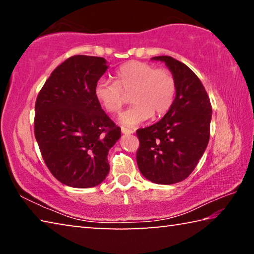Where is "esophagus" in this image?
I'll list each match as a JSON object with an SVG mask.
<instances>
[{
  "label": "esophagus",
  "mask_w": 254,
  "mask_h": 254,
  "mask_svg": "<svg viewBox=\"0 0 254 254\" xmlns=\"http://www.w3.org/2000/svg\"><path fill=\"white\" fill-rule=\"evenodd\" d=\"M121 131L123 134H133V133H134V131L130 130V128H126V127H122Z\"/></svg>",
  "instance_id": "esophagus-1"
}]
</instances>
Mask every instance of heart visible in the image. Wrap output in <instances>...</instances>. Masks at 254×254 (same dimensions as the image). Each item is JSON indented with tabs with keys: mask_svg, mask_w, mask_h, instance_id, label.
<instances>
[{
	"mask_svg": "<svg viewBox=\"0 0 254 254\" xmlns=\"http://www.w3.org/2000/svg\"><path fill=\"white\" fill-rule=\"evenodd\" d=\"M131 93L133 103L120 114L119 123L126 127H135L154 117H160L173 105L176 95V81L167 69L142 62L124 64L117 71V81L100 78L94 86V96L109 113L121 110L126 94Z\"/></svg>",
	"mask_w": 254,
	"mask_h": 254,
	"instance_id": "obj_1",
	"label": "heart"
}]
</instances>
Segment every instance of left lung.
Masks as SVG:
<instances>
[{"label":"left lung","mask_w":254,"mask_h":254,"mask_svg":"<svg viewBox=\"0 0 254 254\" xmlns=\"http://www.w3.org/2000/svg\"><path fill=\"white\" fill-rule=\"evenodd\" d=\"M152 60L165 63L176 81L173 105L160 121L139 128L136 162L150 182L171 185L186 179L205 152L209 140L212 105L198 77L169 56Z\"/></svg>","instance_id":"8db88e82"}]
</instances>
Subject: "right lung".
Returning a JSON list of instances; mask_svg holds the SVG:
<instances>
[{
    "instance_id": "add662e5",
    "label": "right lung",
    "mask_w": 254,
    "mask_h": 254,
    "mask_svg": "<svg viewBox=\"0 0 254 254\" xmlns=\"http://www.w3.org/2000/svg\"><path fill=\"white\" fill-rule=\"evenodd\" d=\"M107 68L102 57L72 56L51 72L37 97L34 135L50 173L66 186L95 187L110 171L107 154L121 128L94 96Z\"/></svg>"
}]
</instances>
